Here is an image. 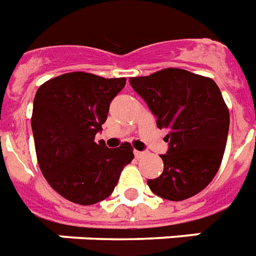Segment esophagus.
<instances>
[{"label":"esophagus","instance_id":"obj_1","mask_svg":"<svg viewBox=\"0 0 256 256\" xmlns=\"http://www.w3.org/2000/svg\"><path fill=\"white\" fill-rule=\"evenodd\" d=\"M134 154H136V157H137V158H142V157L146 156L148 152H140V150H134Z\"/></svg>","mask_w":256,"mask_h":256}]
</instances>
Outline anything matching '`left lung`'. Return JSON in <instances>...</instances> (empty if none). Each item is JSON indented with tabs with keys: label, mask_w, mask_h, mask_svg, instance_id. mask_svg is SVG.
<instances>
[{
	"label": "left lung",
	"mask_w": 256,
	"mask_h": 256,
	"mask_svg": "<svg viewBox=\"0 0 256 256\" xmlns=\"http://www.w3.org/2000/svg\"><path fill=\"white\" fill-rule=\"evenodd\" d=\"M130 85L166 128L168 150L160 154L164 171L148 186L168 200H183L202 191L218 171L229 130V111L214 81L168 68Z\"/></svg>",
	"instance_id": "obj_1"
}]
</instances>
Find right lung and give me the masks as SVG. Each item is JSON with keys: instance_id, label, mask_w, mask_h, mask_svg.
Returning a JSON list of instances; mask_svg holds the SVG:
<instances>
[{"instance_id": "1", "label": "right lung", "mask_w": 256, "mask_h": 256, "mask_svg": "<svg viewBox=\"0 0 256 256\" xmlns=\"http://www.w3.org/2000/svg\"><path fill=\"white\" fill-rule=\"evenodd\" d=\"M124 84L123 77L73 72L36 90L31 124L38 162L48 184L74 204L94 205L111 196L123 166L134 158L130 144L111 149L102 140L94 142Z\"/></svg>"}]
</instances>
